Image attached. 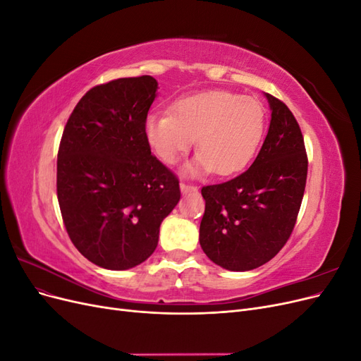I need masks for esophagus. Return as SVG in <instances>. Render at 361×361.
Here are the masks:
<instances>
[{
	"mask_svg": "<svg viewBox=\"0 0 361 361\" xmlns=\"http://www.w3.org/2000/svg\"><path fill=\"white\" fill-rule=\"evenodd\" d=\"M197 187L195 185H191V183H185V182H180V191L183 194H190V192H197Z\"/></svg>",
	"mask_w": 361,
	"mask_h": 361,
	"instance_id": "1",
	"label": "esophagus"
}]
</instances>
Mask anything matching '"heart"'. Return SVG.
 I'll use <instances>...</instances> for the list:
<instances>
[{
  "mask_svg": "<svg viewBox=\"0 0 361 361\" xmlns=\"http://www.w3.org/2000/svg\"><path fill=\"white\" fill-rule=\"evenodd\" d=\"M265 108L255 97L224 90L185 96L170 113L150 114L145 133L147 143L167 164L178 162L197 137V157L187 171H214L228 176L253 159L265 133Z\"/></svg>",
  "mask_w": 361,
  "mask_h": 361,
  "instance_id": "heart-1",
  "label": "heart"
}]
</instances>
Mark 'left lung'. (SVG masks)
Wrapping results in <instances>:
<instances>
[{
    "mask_svg": "<svg viewBox=\"0 0 361 361\" xmlns=\"http://www.w3.org/2000/svg\"><path fill=\"white\" fill-rule=\"evenodd\" d=\"M267 138L251 167L239 176L202 188L200 245L214 264L250 271L274 257L297 223L307 179V155L297 118L277 97Z\"/></svg>",
    "mask_w": 361,
    "mask_h": 361,
    "instance_id": "obj_1",
    "label": "left lung"
}]
</instances>
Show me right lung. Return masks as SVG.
<instances>
[{
  "label": "right lung",
  "mask_w": 361,
  "mask_h": 361,
  "mask_svg": "<svg viewBox=\"0 0 361 361\" xmlns=\"http://www.w3.org/2000/svg\"><path fill=\"white\" fill-rule=\"evenodd\" d=\"M154 76L96 85L76 104L59 147L57 197L80 253L114 271L145 262L180 199L179 180L152 155L145 123Z\"/></svg>",
  "instance_id": "right-lung-1"
}]
</instances>
